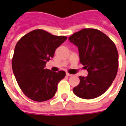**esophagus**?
Returning <instances> with one entry per match:
<instances>
[{"instance_id":"34e87169","label":"esophagus","mask_w":126,"mask_h":126,"mask_svg":"<svg viewBox=\"0 0 126 126\" xmlns=\"http://www.w3.org/2000/svg\"><path fill=\"white\" fill-rule=\"evenodd\" d=\"M66 75H67V76H72V75H71V74H69V73H66Z\"/></svg>"}]
</instances>
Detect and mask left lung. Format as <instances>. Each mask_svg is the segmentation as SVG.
Returning <instances> with one entry per match:
<instances>
[{
  "label": "left lung",
  "mask_w": 126,
  "mask_h": 126,
  "mask_svg": "<svg viewBox=\"0 0 126 126\" xmlns=\"http://www.w3.org/2000/svg\"><path fill=\"white\" fill-rule=\"evenodd\" d=\"M69 40L78 48L79 61L88 72L79 76V84L73 91L78 97L93 99L102 95L111 86L118 69V52L114 42L96 29L77 32Z\"/></svg>",
  "instance_id": "obj_1"
}]
</instances>
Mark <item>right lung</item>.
I'll return each mask as SVG.
<instances>
[{"mask_svg":"<svg viewBox=\"0 0 126 126\" xmlns=\"http://www.w3.org/2000/svg\"><path fill=\"white\" fill-rule=\"evenodd\" d=\"M67 38L38 29L28 33L17 42L12 69L19 86L27 97L42 102L55 96L58 83L66 74L64 71L54 72L45 67L57 48Z\"/></svg>","mask_w":126,"mask_h":126,"instance_id":"obj_1","label":"right lung"}]
</instances>
